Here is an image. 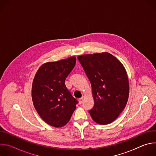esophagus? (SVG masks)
<instances>
[{
    "instance_id": "1",
    "label": "esophagus",
    "mask_w": 156,
    "mask_h": 156,
    "mask_svg": "<svg viewBox=\"0 0 156 156\" xmlns=\"http://www.w3.org/2000/svg\"><path fill=\"white\" fill-rule=\"evenodd\" d=\"M78 101H79V103H80V104H81L83 103V98H80V99H78Z\"/></svg>"
}]
</instances>
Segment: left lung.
Here are the masks:
<instances>
[{
	"instance_id": "left-lung-1",
	"label": "left lung",
	"mask_w": 156,
	"mask_h": 156,
	"mask_svg": "<svg viewBox=\"0 0 156 156\" xmlns=\"http://www.w3.org/2000/svg\"><path fill=\"white\" fill-rule=\"evenodd\" d=\"M78 59L91 84L94 104L89 113L98 124L112 123L128 99L129 82L123 65L108 52L83 55Z\"/></svg>"
}]
</instances>
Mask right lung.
<instances>
[{"label":"right lung","instance_id":"right-lung-1","mask_svg":"<svg viewBox=\"0 0 156 156\" xmlns=\"http://www.w3.org/2000/svg\"><path fill=\"white\" fill-rule=\"evenodd\" d=\"M75 57L42 65L32 85L34 106L41 119L54 127L67 123L78 101L66 87L65 81L76 64Z\"/></svg>","mask_w":156,"mask_h":156}]
</instances>
